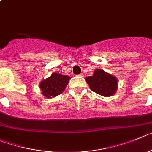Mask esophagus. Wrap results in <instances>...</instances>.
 <instances>
[{"instance_id": "34e87169", "label": "esophagus", "mask_w": 152, "mask_h": 152, "mask_svg": "<svg viewBox=\"0 0 152 152\" xmlns=\"http://www.w3.org/2000/svg\"><path fill=\"white\" fill-rule=\"evenodd\" d=\"M79 76H81V77H83V76H84V75H83V73H80V74H79Z\"/></svg>"}]
</instances>
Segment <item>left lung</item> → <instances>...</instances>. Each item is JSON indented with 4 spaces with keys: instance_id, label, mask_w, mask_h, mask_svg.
<instances>
[{
    "instance_id": "1",
    "label": "left lung",
    "mask_w": 152,
    "mask_h": 152,
    "mask_svg": "<svg viewBox=\"0 0 152 152\" xmlns=\"http://www.w3.org/2000/svg\"><path fill=\"white\" fill-rule=\"evenodd\" d=\"M86 80L91 90L104 97L114 95L118 86L117 78L110 73H106L102 69H98L94 71L93 76L86 77Z\"/></svg>"
}]
</instances>
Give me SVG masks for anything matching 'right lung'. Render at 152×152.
I'll return each instance as SVG.
<instances>
[{
    "label": "right lung",
    "mask_w": 152,
    "mask_h": 152,
    "mask_svg": "<svg viewBox=\"0 0 152 152\" xmlns=\"http://www.w3.org/2000/svg\"><path fill=\"white\" fill-rule=\"evenodd\" d=\"M71 77L68 76L54 73L50 77L40 83L39 87L42 90V95L48 98L60 95L66 88Z\"/></svg>",
    "instance_id": "add662e5"
}]
</instances>
